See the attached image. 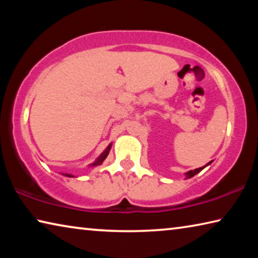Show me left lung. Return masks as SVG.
I'll return each mask as SVG.
<instances>
[{
  "label": "left lung",
  "mask_w": 258,
  "mask_h": 258,
  "mask_svg": "<svg viewBox=\"0 0 258 258\" xmlns=\"http://www.w3.org/2000/svg\"><path fill=\"white\" fill-rule=\"evenodd\" d=\"M212 163H213V161H209V163H208L207 165H205L204 167H199V168H196V169H194V171H189V172H186V173L184 174V175H185V178H191V177H194V176L196 175V174H198L199 172H202L203 169H204L205 167H206V166H208L209 164H212Z\"/></svg>",
  "instance_id": "left-lung-1"
}]
</instances>
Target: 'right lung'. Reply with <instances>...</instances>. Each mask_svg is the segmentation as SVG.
I'll list each match as a JSON object with an SVG mask.
<instances>
[{
	"label": "right lung",
	"mask_w": 258,
	"mask_h": 258,
	"mask_svg": "<svg viewBox=\"0 0 258 258\" xmlns=\"http://www.w3.org/2000/svg\"><path fill=\"white\" fill-rule=\"evenodd\" d=\"M111 146H112V143H110V145H109L106 149L103 150V152L101 155H100L97 159H95L92 164H90L89 165V167H92V168H94V167H97V166H99V165H101L103 161H104V159L107 158L108 157V155H109V152H110V149H111ZM62 174L63 176H67V177H75V175H73V174H68V173H61Z\"/></svg>",
	"instance_id": "obj_1"
}]
</instances>
